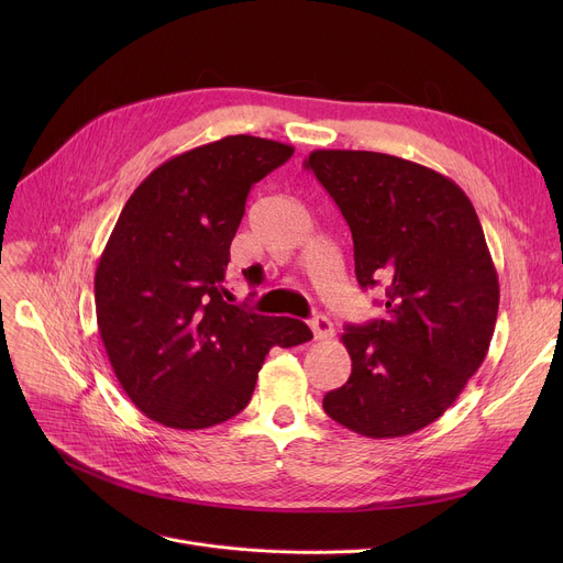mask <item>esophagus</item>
Returning <instances> with one entry per match:
<instances>
[{"label":"esophagus","mask_w":563,"mask_h":563,"mask_svg":"<svg viewBox=\"0 0 563 563\" xmlns=\"http://www.w3.org/2000/svg\"><path fill=\"white\" fill-rule=\"evenodd\" d=\"M308 323H310V329L314 333V340H329V338H333V323H331L329 317L314 314Z\"/></svg>","instance_id":"1"}]
</instances>
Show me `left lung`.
<instances>
[{
    "label": "left lung",
    "mask_w": 563,
    "mask_h": 563,
    "mask_svg": "<svg viewBox=\"0 0 563 563\" xmlns=\"http://www.w3.org/2000/svg\"><path fill=\"white\" fill-rule=\"evenodd\" d=\"M353 236L361 287H386V319L346 327L351 376L323 410L367 438L435 422L484 363L499 283L479 217L442 173L369 151L306 159Z\"/></svg>",
    "instance_id": "left-lung-1"
}]
</instances>
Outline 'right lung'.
Wrapping results in <instances>:
<instances>
[{
	"label": "right lung",
	"instance_id": "right-lung-1",
	"mask_svg": "<svg viewBox=\"0 0 563 563\" xmlns=\"http://www.w3.org/2000/svg\"><path fill=\"white\" fill-rule=\"evenodd\" d=\"M294 147L225 136L157 166L118 217L96 272L98 331L132 404L170 429L242 412L272 346L312 338L303 321L225 301L232 236L255 183ZM262 283L260 266L244 272Z\"/></svg>",
	"mask_w": 563,
	"mask_h": 563
}]
</instances>
